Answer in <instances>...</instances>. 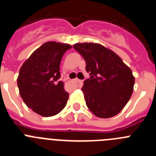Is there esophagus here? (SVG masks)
<instances>
[{
    "mask_svg": "<svg viewBox=\"0 0 156 156\" xmlns=\"http://www.w3.org/2000/svg\"><path fill=\"white\" fill-rule=\"evenodd\" d=\"M74 81H75L76 83H82V80H79V79H75L74 80Z\"/></svg>",
    "mask_w": 156,
    "mask_h": 156,
    "instance_id": "1",
    "label": "esophagus"
}]
</instances>
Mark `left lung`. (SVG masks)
Returning a JSON list of instances; mask_svg holds the SVG:
<instances>
[{
	"label": "left lung",
	"mask_w": 156,
	"mask_h": 156,
	"mask_svg": "<svg viewBox=\"0 0 156 156\" xmlns=\"http://www.w3.org/2000/svg\"><path fill=\"white\" fill-rule=\"evenodd\" d=\"M73 48L85 60L90 75L82 87L88 108L99 118L117 115L133 93L131 69L115 52L98 44H76Z\"/></svg>",
	"instance_id": "left-lung-1"
}]
</instances>
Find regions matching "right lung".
<instances>
[{"mask_svg": "<svg viewBox=\"0 0 156 156\" xmlns=\"http://www.w3.org/2000/svg\"><path fill=\"white\" fill-rule=\"evenodd\" d=\"M69 44L47 42L23 63L17 79L20 96L27 107L42 116H53L66 105L69 93L60 78V63Z\"/></svg>", "mask_w": 156, "mask_h": 156, "instance_id": "right-lung-1", "label": "right lung"}]
</instances>
